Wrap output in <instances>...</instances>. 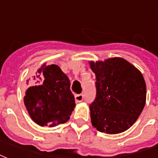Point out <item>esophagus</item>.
<instances>
[{
	"label": "esophagus",
	"instance_id": "1",
	"mask_svg": "<svg viewBox=\"0 0 158 158\" xmlns=\"http://www.w3.org/2000/svg\"><path fill=\"white\" fill-rule=\"evenodd\" d=\"M75 101L76 102H81L83 100H84V96L82 94H79V95H75Z\"/></svg>",
	"mask_w": 158,
	"mask_h": 158
}]
</instances>
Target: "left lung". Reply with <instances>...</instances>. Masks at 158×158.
I'll use <instances>...</instances> for the list:
<instances>
[{"label": "left lung", "mask_w": 158, "mask_h": 158, "mask_svg": "<svg viewBox=\"0 0 158 158\" xmlns=\"http://www.w3.org/2000/svg\"><path fill=\"white\" fill-rule=\"evenodd\" d=\"M96 74V96L89 105L92 125L114 135L129 129L146 104V85L141 73L121 57L89 62Z\"/></svg>", "instance_id": "1"}]
</instances>
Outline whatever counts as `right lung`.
<instances>
[{"label":"right lung","instance_id":"obj_1","mask_svg":"<svg viewBox=\"0 0 158 158\" xmlns=\"http://www.w3.org/2000/svg\"><path fill=\"white\" fill-rule=\"evenodd\" d=\"M34 79L41 85L29 87L23 98L31 118L49 127L67 122L75 106L68 76L57 65L44 63Z\"/></svg>","mask_w":158,"mask_h":158}]
</instances>
